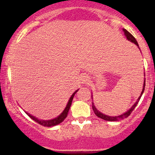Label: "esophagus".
<instances>
[{"label": "esophagus", "mask_w": 155, "mask_h": 155, "mask_svg": "<svg viewBox=\"0 0 155 155\" xmlns=\"http://www.w3.org/2000/svg\"><path fill=\"white\" fill-rule=\"evenodd\" d=\"M82 83H84V84H85V83H87V81H88V80H87V79L86 77H83V78H82Z\"/></svg>", "instance_id": "obj_1"}]
</instances>
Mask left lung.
<instances>
[{
    "mask_svg": "<svg viewBox=\"0 0 155 155\" xmlns=\"http://www.w3.org/2000/svg\"><path fill=\"white\" fill-rule=\"evenodd\" d=\"M123 31H124V35H125L126 38L127 39V40H129L130 42H131V43H134L135 45H137V46H138V48H140L139 47V45H138V43H137V40L135 39V37H134V36L132 35V34H130V32H128L127 31L126 29L123 28ZM145 79H144V83H143V91H142L141 92V94H140V96L139 97V98L137 99V102L135 103V104H134V105L131 107L130 109H128L127 112H124V113L121 114V115H118V116H109V115H105V114H103L102 112H101L100 111H98L97 109V108L95 107L94 104V103L92 102V109H93L94 110V112L95 115H97V117H99V118H102V119L105 120V121H119V120H121V119H124V118H127L128 116H129L131 114V112H133V110H134V109H135V107H137V104H138V102L140 101V98H141L142 95H143V92H144V90H145ZM92 96V95H91ZM91 99L93 100V96L91 97Z\"/></svg>",
    "mask_w": 155,
    "mask_h": 155,
    "instance_id": "left-lung-1",
    "label": "left lung"
}]
</instances>
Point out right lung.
I'll return each instance as SVG.
<instances>
[{"label": "right lung", "instance_id": "1", "mask_svg": "<svg viewBox=\"0 0 155 155\" xmlns=\"http://www.w3.org/2000/svg\"><path fill=\"white\" fill-rule=\"evenodd\" d=\"M79 90V89H78ZM78 90H76V91L74 92V93L73 94L71 95V97H70V99H69L68 101V104H67L66 107H65V109H64L63 112H61V113L60 114V115H58V117H56V118H53V119H50V120H41V119H39V118H36V117H34V115H31V114H29L28 112H25V113L27 114L31 118H32L33 120H34V121H36V122H37L38 124H41V125L44 126V127H53V126H55V125H58V124H59L60 123H61L62 121H64V120L65 119V118H67V116H68V112H69V109H70V106H71L72 104V101H73V97H74V95L76 94V92L78 91Z\"/></svg>", "mask_w": 155, "mask_h": 155}]
</instances>
